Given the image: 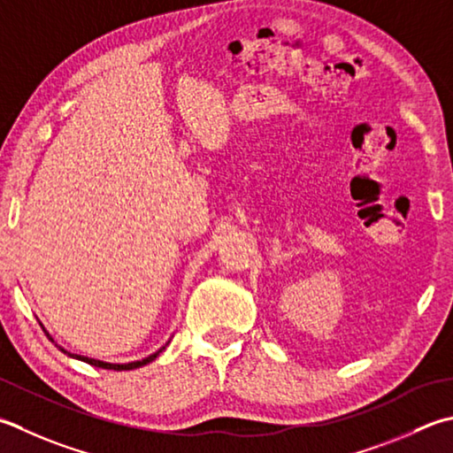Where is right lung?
I'll return each mask as SVG.
<instances>
[{"instance_id":"1","label":"right lung","mask_w":453,"mask_h":453,"mask_svg":"<svg viewBox=\"0 0 453 453\" xmlns=\"http://www.w3.org/2000/svg\"><path fill=\"white\" fill-rule=\"evenodd\" d=\"M47 338L52 342V338L50 335L47 334ZM60 348V345H58ZM62 349V348H60ZM165 348H161L158 351H155L153 356H149V357H145V359H141V361H133V363H123V365H119V363H105V361H97V359H90V357H84V356H73V353H68V351H65V353H68V356H73V357H78V359H82V361H86V363H90V365H96V367H102V369H113V371H129V369H137V367H141V365H147V363H150L153 361L158 353H161Z\"/></svg>"}]
</instances>
